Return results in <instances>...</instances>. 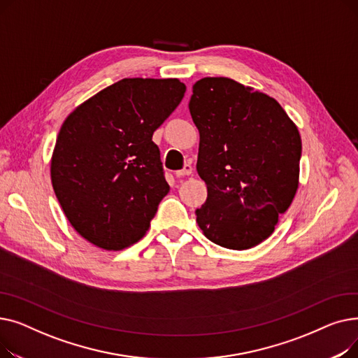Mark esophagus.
<instances>
[{"label": "esophagus", "instance_id": "34e87169", "mask_svg": "<svg viewBox=\"0 0 358 358\" xmlns=\"http://www.w3.org/2000/svg\"><path fill=\"white\" fill-rule=\"evenodd\" d=\"M192 174H193V166L189 165V164H187L182 169H180V171L176 173L177 177H189V176H192Z\"/></svg>", "mask_w": 358, "mask_h": 358}]
</instances>
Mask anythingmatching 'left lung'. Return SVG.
Segmentation results:
<instances>
[{
    "mask_svg": "<svg viewBox=\"0 0 358 358\" xmlns=\"http://www.w3.org/2000/svg\"><path fill=\"white\" fill-rule=\"evenodd\" d=\"M189 108L200 134L197 173L208 187L199 228L223 248L257 247L297 192L299 129L277 100L227 77L199 80Z\"/></svg>",
    "mask_w": 358,
    "mask_h": 358,
    "instance_id": "1",
    "label": "left lung"
}]
</instances>
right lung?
<instances>
[{
    "label": "right lung",
    "instance_id": "1",
    "mask_svg": "<svg viewBox=\"0 0 358 358\" xmlns=\"http://www.w3.org/2000/svg\"><path fill=\"white\" fill-rule=\"evenodd\" d=\"M184 92L178 78H123L62 123L52 187L72 228L92 245L120 251L149 229L169 192L152 135Z\"/></svg>",
    "mask_w": 358,
    "mask_h": 358
}]
</instances>
